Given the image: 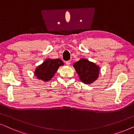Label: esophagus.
Segmentation results:
<instances>
[{"label":"esophagus","mask_w":134,"mask_h":134,"mask_svg":"<svg viewBox=\"0 0 134 134\" xmlns=\"http://www.w3.org/2000/svg\"><path fill=\"white\" fill-rule=\"evenodd\" d=\"M70 64H71V62H70V61H67V62H66V65L69 66V65H70Z\"/></svg>","instance_id":"esophagus-1"}]
</instances>
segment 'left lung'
Segmentation results:
<instances>
[{"instance_id":"obj_1","label":"left lung","mask_w":134,"mask_h":134,"mask_svg":"<svg viewBox=\"0 0 134 134\" xmlns=\"http://www.w3.org/2000/svg\"><path fill=\"white\" fill-rule=\"evenodd\" d=\"M80 81L91 84L98 79L100 73L99 66L86 58H80L73 65Z\"/></svg>"}]
</instances>
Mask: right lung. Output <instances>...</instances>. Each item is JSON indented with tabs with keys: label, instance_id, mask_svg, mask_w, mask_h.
<instances>
[{
	"label": "right lung",
	"instance_id": "obj_1",
	"mask_svg": "<svg viewBox=\"0 0 134 134\" xmlns=\"http://www.w3.org/2000/svg\"><path fill=\"white\" fill-rule=\"evenodd\" d=\"M63 65H64V63L59 58H47L43 63L36 68L34 75L38 80L48 82L54 77L58 68Z\"/></svg>",
	"mask_w": 134,
	"mask_h": 134
}]
</instances>
